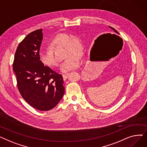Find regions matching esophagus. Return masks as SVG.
Returning a JSON list of instances; mask_svg holds the SVG:
<instances>
[{"instance_id": "esophagus-1", "label": "esophagus", "mask_w": 147, "mask_h": 147, "mask_svg": "<svg viewBox=\"0 0 147 147\" xmlns=\"http://www.w3.org/2000/svg\"><path fill=\"white\" fill-rule=\"evenodd\" d=\"M68 76V74H64L63 75V78H64V80H66L67 79Z\"/></svg>"}]
</instances>
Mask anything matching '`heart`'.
<instances>
[{
	"mask_svg": "<svg viewBox=\"0 0 147 147\" xmlns=\"http://www.w3.org/2000/svg\"><path fill=\"white\" fill-rule=\"evenodd\" d=\"M49 46L52 51L58 47L64 48V58H66L60 67L62 72L67 73L74 70L80 66V61L78 56L82 53V46L78 37H71L69 34L60 33L52 38L49 43ZM51 50H41L38 53V56L43 64L50 67H57L58 65V62Z\"/></svg>",
	"mask_w": 147,
	"mask_h": 147,
	"instance_id": "heart-1",
	"label": "heart"
}]
</instances>
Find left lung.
<instances>
[{
    "mask_svg": "<svg viewBox=\"0 0 147 147\" xmlns=\"http://www.w3.org/2000/svg\"><path fill=\"white\" fill-rule=\"evenodd\" d=\"M109 27H110V28H111V29H112V30L114 31V32H115V33H116L117 34H119V32H117V31L116 30H115L114 28H113V27H110V26H109Z\"/></svg>",
    "mask_w": 147,
    "mask_h": 147,
    "instance_id": "8db88e82",
    "label": "left lung"
}]
</instances>
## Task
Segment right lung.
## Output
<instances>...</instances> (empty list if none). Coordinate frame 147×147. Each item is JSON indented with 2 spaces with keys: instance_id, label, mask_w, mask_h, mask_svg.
<instances>
[{
  "instance_id": "obj_1",
  "label": "right lung",
  "mask_w": 147,
  "mask_h": 147,
  "mask_svg": "<svg viewBox=\"0 0 147 147\" xmlns=\"http://www.w3.org/2000/svg\"><path fill=\"white\" fill-rule=\"evenodd\" d=\"M42 40V29L30 33L23 39L15 53L13 70L25 101L35 109L48 111L59 103L65 91L62 75L40 60Z\"/></svg>"
}]
</instances>
